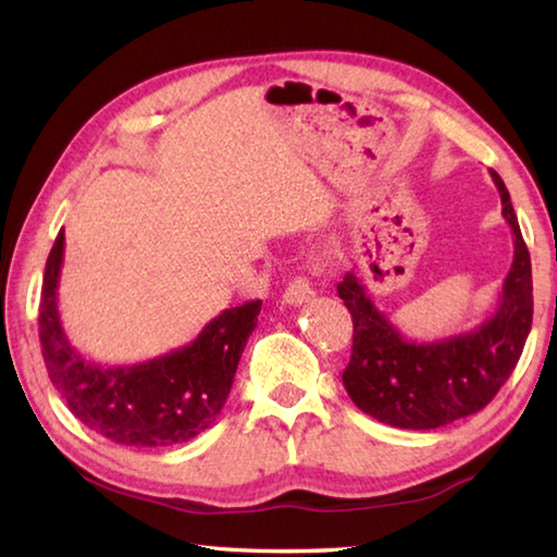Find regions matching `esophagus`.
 <instances>
[{"label": "esophagus", "mask_w": 557, "mask_h": 557, "mask_svg": "<svg viewBox=\"0 0 557 557\" xmlns=\"http://www.w3.org/2000/svg\"><path fill=\"white\" fill-rule=\"evenodd\" d=\"M312 297H314V287L309 285L307 280L295 277L287 285L285 295H282V301H285V305H289V307H299V305H305V301H309Z\"/></svg>", "instance_id": "esophagus-1"}]
</instances>
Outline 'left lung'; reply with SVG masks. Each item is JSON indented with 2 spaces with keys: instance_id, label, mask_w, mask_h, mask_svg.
Wrapping results in <instances>:
<instances>
[{
  "instance_id": "8db88e82",
  "label": "left lung",
  "mask_w": 557,
  "mask_h": 557,
  "mask_svg": "<svg viewBox=\"0 0 557 557\" xmlns=\"http://www.w3.org/2000/svg\"><path fill=\"white\" fill-rule=\"evenodd\" d=\"M492 178L513 233V262L486 322L435 342H412L373 305L354 272L336 285L354 319L344 388L356 408L385 425L435 430L479 412L502 391L523 354L533 322L531 256L506 184L496 172Z\"/></svg>"
}]
</instances>
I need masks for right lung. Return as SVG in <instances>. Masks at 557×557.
Returning a JSON list of instances; mask_svg holds the SVG:
<instances>
[{
    "mask_svg": "<svg viewBox=\"0 0 557 557\" xmlns=\"http://www.w3.org/2000/svg\"><path fill=\"white\" fill-rule=\"evenodd\" d=\"M63 231L46 260L39 336L53 388L83 425L127 447H172L213 425L238 371L262 301L223 309L191 344L135 366L88 361L63 332L59 277Z\"/></svg>",
    "mask_w": 557,
    "mask_h": 557,
    "instance_id": "1",
    "label": "right lung"
}]
</instances>
